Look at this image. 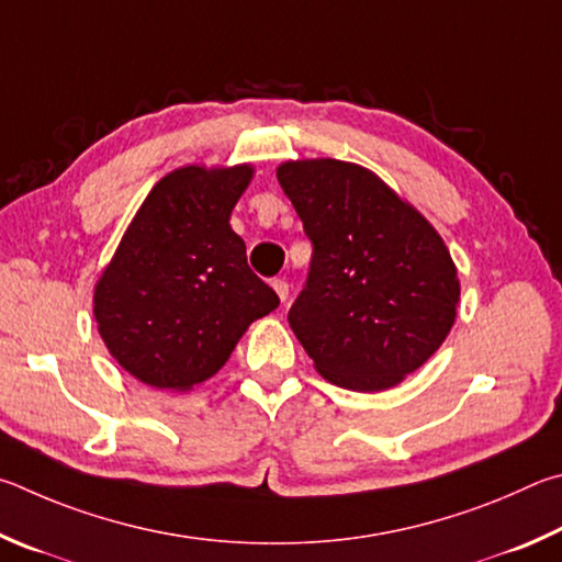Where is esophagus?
<instances>
[{"label":"esophagus","mask_w":562,"mask_h":562,"mask_svg":"<svg viewBox=\"0 0 562 562\" xmlns=\"http://www.w3.org/2000/svg\"><path fill=\"white\" fill-rule=\"evenodd\" d=\"M271 286H273V291H276V296L281 299V303H286V299H289V283L283 281V279H273Z\"/></svg>","instance_id":"1"}]
</instances>
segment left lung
Listing matches in <instances>:
<instances>
[{
	"mask_svg": "<svg viewBox=\"0 0 562 562\" xmlns=\"http://www.w3.org/2000/svg\"><path fill=\"white\" fill-rule=\"evenodd\" d=\"M276 177L313 244L291 330L333 385L382 392L419 370L457 321L461 283L417 206L356 162H281Z\"/></svg>",
	"mask_w": 562,
	"mask_h": 562,
	"instance_id": "1",
	"label": "left lung"
}]
</instances>
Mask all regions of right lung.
Here are the masks:
<instances>
[{
  "mask_svg": "<svg viewBox=\"0 0 562 562\" xmlns=\"http://www.w3.org/2000/svg\"><path fill=\"white\" fill-rule=\"evenodd\" d=\"M251 177L246 162L167 172L98 276V333L117 366L145 385L172 392L202 385L246 328L279 306L229 224Z\"/></svg>",
  "mask_w": 562,
  "mask_h": 562,
  "instance_id": "obj_1",
  "label": "right lung"
}]
</instances>
